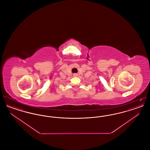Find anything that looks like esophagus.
<instances>
[{"label":"esophagus","mask_w":150,"mask_h":150,"mask_svg":"<svg viewBox=\"0 0 150 150\" xmlns=\"http://www.w3.org/2000/svg\"><path fill=\"white\" fill-rule=\"evenodd\" d=\"M74 76H76V75H76V74H74Z\"/></svg>","instance_id":"1"}]
</instances>
